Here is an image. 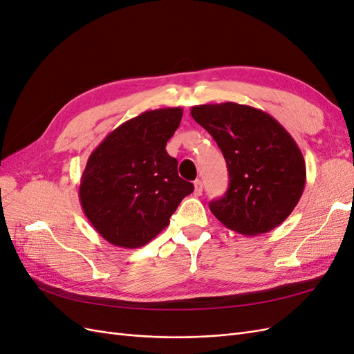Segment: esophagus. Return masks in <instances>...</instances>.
I'll return each mask as SVG.
<instances>
[{"label": "esophagus", "instance_id": "34e87169", "mask_svg": "<svg viewBox=\"0 0 354 354\" xmlns=\"http://www.w3.org/2000/svg\"><path fill=\"white\" fill-rule=\"evenodd\" d=\"M195 192L194 194L196 195V196H199V195H202V189H203V186H202V181L201 180H195Z\"/></svg>", "mask_w": 354, "mask_h": 354}]
</instances>
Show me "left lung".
I'll return each instance as SVG.
<instances>
[{
    "instance_id": "1",
    "label": "left lung",
    "mask_w": 354,
    "mask_h": 354,
    "mask_svg": "<svg viewBox=\"0 0 354 354\" xmlns=\"http://www.w3.org/2000/svg\"><path fill=\"white\" fill-rule=\"evenodd\" d=\"M190 113L217 142L229 169L226 195L209 202L216 218L245 236L282 224L306 186V162L292 136L273 116L246 104H199Z\"/></svg>"
}]
</instances>
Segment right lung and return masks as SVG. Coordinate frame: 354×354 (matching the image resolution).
<instances>
[{
  "label": "right lung",
  "mask_w": 354,
  "mask_h": 354,
  "mask_svg": "<svg viewBox=\"0 0 354 354\" xmlns=\"http://www.w3.org/2000/svg\"><path fill=\"white\" fill-rule=\"evenodd\" d=\"M183 109L146 111L121 124L94 149L81 177L80 202L103 239L138 248L162 232L194 185L180 178L165 146Z\"/></svg>",
  "instance_id": "right-lung-1"
}]
</instances>
